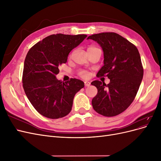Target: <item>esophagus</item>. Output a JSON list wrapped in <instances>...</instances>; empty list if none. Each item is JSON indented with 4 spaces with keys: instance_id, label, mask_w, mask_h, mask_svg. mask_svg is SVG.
<instances>
[{
    "instance_id": "obj_1",
    "label": "esophagus",
    "mask_w": 161,
    "mask_h": 161,
    "mask_svg": "<svg viewBox=\"0 0 161 161\" xmlns=\"http://www.w3.org/2000/svg\"><path fill=\"white\" fill-rule=\"evenodd\" d=\"M85 85L86 86H89L91 85V82L89 81H85Z\"/></svg>"
}]
</instances>
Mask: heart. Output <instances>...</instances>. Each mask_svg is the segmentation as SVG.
<instances>
[{
  "mask_svg": "<svg viewBox=\"0 0 161 161\" xmlns=\"http://www.w3.org/2000/svg\"><path fill=\"white\" fill-rule=\"evenodd\" d=\"M95 49H98V48L95 47V46H89L88 48H87V52L94 50H95ZM72 54H73V53H70V56H69L70 58H71L72 57ZM79 73L80 76H82V77L86 78V77L87 76V72H86L85 70H80Z\"/></svg>",
  "mask_w": 161,
  "mask_h": 161,
  "instance_id": "1",
  "label": "heart"
}]
</instances>
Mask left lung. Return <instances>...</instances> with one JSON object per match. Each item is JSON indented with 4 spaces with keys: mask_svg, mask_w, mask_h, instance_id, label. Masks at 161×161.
<instances>
[{
    "mask_svg": "<svg viewBox=\"0 0 161 161\" xmlns=\"http://www.w3.org/2000/svg\"><path fill=\"white\" fill-rule=\"evenodd\" d=\"M97 42L104 54V65L97 77L108 76L110 82L94 80L97 89L92 105L97 113L114 117L124 112L132 103L142 82L144 69L138 50L132 43L114 32L90 36Z\"/></svg>",
    "mask_w": 161,
    "mask_h": 161,
    "instance_id": "1",
    "label": "left lung"
}]
</instances>
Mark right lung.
Here are the masks:
<instances>
[{
  "mask_svg": "<svg viewBox=\"0 0 161 161\" xmlns=\"http://www.w3.org/2000/svg\"><path fill=\"white\" fill-rule=\"evenodd\" d=\"M87 37L85 34L71 36L53 34L37 42L27 53L23 71L24 91L39 114L50 119L69 114L73 99L85 84L70 79L63 82L56 79L60 65L67 62L70 51Z\"/></svg>",
  "mask_w": 161,
  "mask_h": 161,
  "instance_id": "add662e5",
  "label": "right lung"
}]
</instances>
